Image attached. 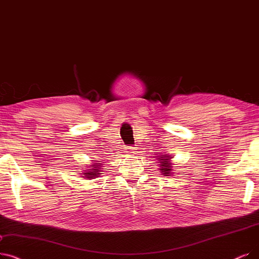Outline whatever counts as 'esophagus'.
<instances>
[{"mask_svg": "<svg viewBox=\"0 0 259 259\" xmlns=\"http://www.w3.org/2000/svg\"><path fill=\"white\" fill-rule=\"evenodd\" d=\"M137 151V148L136 147H132V146H130V147L128 148V153H134V152H136Z\"/></svg>", "mask_w": 259, "mask_h": 259, "instance_id": "1", "label": "esophagus"}]
</instances>
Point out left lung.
<instances>
[{"instance_id": "1", "label": "left lung", "mask_w": 259, "mask_h": 259, "mask_svg": "<svg viewBox=\"0 0 259 259\" xmlns=\"http://www.w3.org/2000/svg\"><path fill=\"white\" fill-rule=\"evenodd\" d=\"M171 159V157L169 155H162V156H159V160L161 163V171L164 176H170V172H171V163L169 162V160Z\"/></svg>"}]
</instances>
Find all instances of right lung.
Wrapping results in <instances>:
<instances>
[{"mask_svg":"<svg viewBox=\"0 0 259 259\" xmlns=\"http://www.w3.org/2000/svg\"><path fill=\"white\" fill-rule=\"evenodd\" d=\"M99 163H96V164H93L91 167V169H88V171H85V172H83V177L82 178H87V179H95L96 177H98L99 175H100V169H102V166L100 165H98Z\"/></svg>","mask_w":259,"mask_h":259,"instance_id":"obj_1","label":"right lung"}]
</instances>
